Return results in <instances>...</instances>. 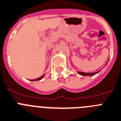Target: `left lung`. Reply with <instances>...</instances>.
I'll return each mask as SVG.
<instances>
[{"label":"left lung","instance_id":"obj_1","mask_svg":"<svg viewBox=\"0 0 121 121\" xmlns=\"http://www.w3.org/2000/svg\"><path fill=\"white\" fill-rule=\"evenodd\" d=\"M99 71H97V72H91V73H88V72H77L78 73V74L82 75V76H93L95 74L97 73Z\"/></svg>","mask_w":121,"mask_h":121}]
</instances>
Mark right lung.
I'll return each mask as SVG.
<instances>
[{
    "label": "right lung",
    "mask_w": 121,
    "mask_h": 121,
    "mask_svg": "<svg viewBox=\"0 0 121 121\" xmlns=\"http://www.w3.org/2000/svg\"><path fill=\"white\" fill-rule=\"evenodd\" d=\"M44 75L45 74H44L43 75H42L41 77H39V78H36V79H34V80H31V81H37V80H41L42 78L44 77Z\"/></svg>",
    "instance_id": "right-lung-1"
}]
</instances>
